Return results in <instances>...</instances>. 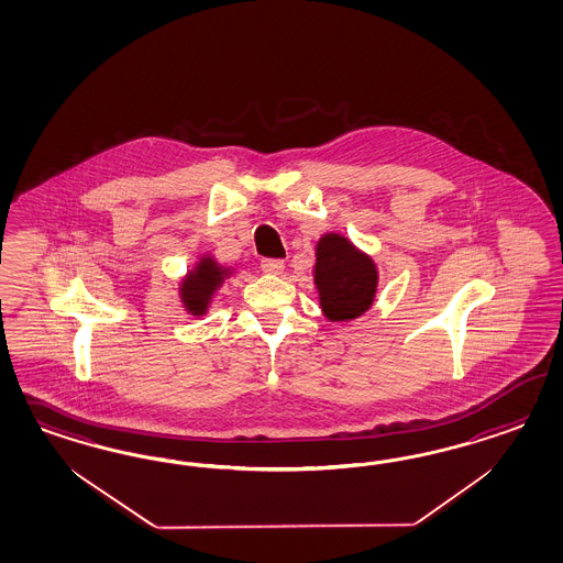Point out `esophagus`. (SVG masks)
<instances>
[{
	"instance_id": "esophagus-1",
	"label": "esophagus",
	"mask_w": 563,
	"mask_h": 563,
	"mask_svg": "<svg viewBox=\"0 0 563 563\" xmlns=\"http://www.w3.org/2000/svg\"><path fill=\"white\" fill-rule=\"evenodd\" d=\"M262 271L268 274H280L285 271V262L283 260H274V257H264L262 260Z\"/></svg>"
}]
</instances>
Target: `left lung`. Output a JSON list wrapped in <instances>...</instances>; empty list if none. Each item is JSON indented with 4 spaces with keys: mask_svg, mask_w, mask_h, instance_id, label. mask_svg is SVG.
Listing matches in <instances>:
<instances>
[{
    "mask_svg": "<svg viewBox=\"0 0 563 563\" xmlns=\"http://www.w3.org/2000/svg\"><path fill=\"white\" fill-rule=\"evenodd\" d=\"M313 283L325 318L349 322L374 306L377 268L349 239L325 233L316 245Z\"/></svg>",
    "mask_w": 563,
    "mask_h": 563,
    "instance_id": "8db88e82",
    "label": "left lung"
}]
</instances>
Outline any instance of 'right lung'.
<instances>
[{"label":"right lung","mask_w":563,"mask_h":563,"mask_svg":"<svg viewBox=\"0 0 563 563\" xmlns=\"http://www.w3.org/2000/svg\"><path fill=\"white\" fill-rule=\"evenodd\" d=\"M231 273V268H224L214 257H200V262L194 266V271H189L179 287L181 303L188 309V313L196 318L205 316L214 292L221 289L224 278H229Z\"/></svg>","instance_id":"1"}]
</instances>
